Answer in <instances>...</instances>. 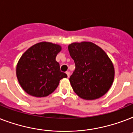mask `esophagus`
<instances>
[{
  "label": "esophagus",
  "instance_id": "esophagus-1",
  "mask_svg": "<svg viewBox=\"0 0 133 133\" xmlns=\"http://www.w3.org/2000/svg\"><path fill=\"white\" fill-rule=\"evenodd\" d=\"M65 73H66V75H67V76H68V77H70V72H68V71H67V72Z\"/></svg>",
  "mask_w": 133,
  "mask_h": 133
}]
</instances>
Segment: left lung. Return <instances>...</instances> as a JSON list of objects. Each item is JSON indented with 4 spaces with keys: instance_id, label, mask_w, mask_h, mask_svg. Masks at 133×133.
<instances>
[{
    "instance_id": "1",
    "label": "left lung",
    "mask_w": 133,
    "mask_h": 133,
    "mask_svg": "<svg viewBox=\"0 0 133 133\" xmlns=\"http://www.w3.org/2000/svg\"><path fill=\"white\" fill-rule=\"evenodd\" d=\"M75 70L70 77L75 92L87 100L99 99L111 87L115 77L112 63L101 48L91 42L69 45Z\"/></svg>"
}]
</instances>
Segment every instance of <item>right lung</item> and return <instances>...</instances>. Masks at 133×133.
Segmentation results:
<instances>
[{
	"label": "right lung",
	"instance_id": "1",
	"mask_svg": "<svg viewBox=\"0 0 133 133\" xmlns=\"http://www.w3.org/2000/svg\"><path fill=\"white\" fill-rule=\"evenodd\" d=\"M60 45L41 42L30 48L18 61L16 76L20 85L29 95L43 97L53 92L59 81L68 77L61 72L56 56Z\"/></svg>",
	"mask_w": 133,
	"mask_h": 133
}]
</instances>
